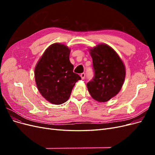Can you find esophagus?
<instances>
[{"label": "esophagus", "mask_w": 155, "mask_h": 155, "mask_svg": "<svg viewBox=\"0 0 155 155\" xmlns=\"http://www.w3.org/2000/svg\"><path fill=\"white\" fill-rule=\"evenodd\" d=\"M80 76H81V79H85V73H82V74H81Z\"/></svg>", "instance_id": "obj_1"}]
</instances>
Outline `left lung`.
Here are the masks:
<instances>
[{
	"label": "left lung",
	"mask_w": 155,
	"mask_h": 155,
	"mask_svg": "<svg viewBox=\"0 0 155 155\" xmlns=\"http://www.w3.org/2000/svg\"><path fill=\"white\" fill-rule=\"evenodd\" d=\"M94 76L87 86L91 96L100 102L109 101L121 90L125 78L122 61L105 44L90 50Z\"/></svg>",
	"instance_id": "left-lung-1"
}]
</instances>
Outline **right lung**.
Masks as SVG:
<instances>
[{
	"instance_id": "obj_1",
	"label": "right lung",
	"mask_w": 155,
	"mask_h": 155,
	"mask_svg": "<svg viewBox=\"0 0 155 155\" xmlns=\"http://www.w3.org/2000/svg\"><path fill=\"white\" fill-rule=\"evenodd\" d=\"M70 50L64 45L54 43L45 50L35 68L37 88L45 99L55 105L66 102L73 87L81 77L73 72L69 60Z\"/></svg>"
}]
</instances>
